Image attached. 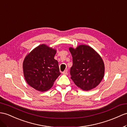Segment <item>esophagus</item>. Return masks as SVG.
Returning <instances> with one entry per match:
<instances>
[{
	"mask_svg": "<svg viewBox=\"0 0 127 127\" xmlns=\"http://www.w3.org/2000/svg\"><path fill=\"white\" fill-rule=\"evenodd\" d=\"M67 73H68V70L66 69L65 70H64L63 72V74H64V75H66V74H67Z\"/></svg>",
	"mask_w": 127,
	"mask_h": 127,
	"instance_id": "34e87169",
	"label": "esophagus"
}]
</instances>
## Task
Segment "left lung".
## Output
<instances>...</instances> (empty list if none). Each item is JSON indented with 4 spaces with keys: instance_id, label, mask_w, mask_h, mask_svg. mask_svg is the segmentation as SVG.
<instances>
[{
    "instance_id": "8db88e82",
    "label": "left lung",
    "mask_w": 127,
    "mask_h": 127,
    "mask_svg": "<svg viewBox=\"0 0 127 127\" xmlns=\"http://www.w3.org/2000/svg\"><path fill=\"white\" fill-rule=\"evenodd\" d=\"M73 57L70 74L74 83L83 91H90L100 84L104 74L102 59L87 45L69 48Z\"/></svg>"
}]
</instances>
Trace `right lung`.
<instances>
[{"instance_id":"right-lung-1","label":"right lung","mask_w":127,"mask_h":127,"mask_svg":"<svg viewBox=\"0 0 127 127\" xmlns=\"http://www.w3.org/2000/svg\"><path fill=\"white\" fill-rule=\"evenodd\" d=\"M56 52L55 49L42 44L26 55L23 62L24 75L31 87L44 92L53 86L61 74L58 62L54 59Z\"/></svg>"}]
</instances>
